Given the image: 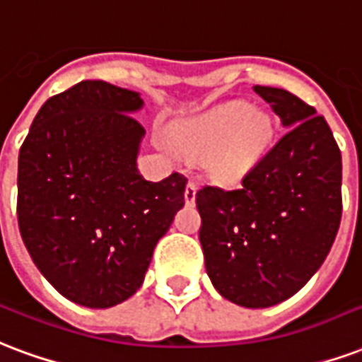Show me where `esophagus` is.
I'll use <instances>...</instances> for the list:
<instances>
[{
  "mask_svg": "<svg viewBox=\"0 0 362 362\" xmlns=\"http://www.w3.org/2000/svg\"><path fill=\"white\" fill-rule=\"evenodd\" d=\"M195 192H197V180H195V178H189L188 184H186V192H184L186 205H194Z\"/></svg>",
  "mask_w": 362,
  "mask_h": 362,
  "instance_id": "obj_1",
  "label": "esophagus"
}]
</instances>
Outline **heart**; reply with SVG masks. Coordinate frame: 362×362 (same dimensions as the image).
Instances as JSON below:
<instances>
[{"label":"heart","mask_w":362,"mask_h":362,"mask_svg":"<svg viewBox=\"0 0 362 362\" xmlns=\"http://www.w3.org/2000/svg\"><path fill=\"white\" fill-rule=\"evenodd\" d=\"M274 122L245 101L216 107L180 130V146L192 155H209L207 167L218 182H235L263 157Z\"/></svg>","instance_id":"heart-1"}]
</instances>
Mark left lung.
<instances>
[{
    "instance_id": "left-lung-1",
    "label": "left lung",
    "mask_w": 362,
    "mask_h": 362,
    "mask_svg": "<svg viewBox=\"0 0 362 362\" xmlns=\"http://www.w3.org/2000/svg\"><path fill=\"white\" fill-rule=\"evenodd\" d=\"M288 130L240 188L203 186L205 269L222 297L247 309L288 299L320 269L341 221V153L328 122L293 93L255 86Z\"/></svg>"
}]
</instances>
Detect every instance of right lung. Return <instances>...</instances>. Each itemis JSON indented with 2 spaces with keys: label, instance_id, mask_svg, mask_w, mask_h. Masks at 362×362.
<instances>
[{
  "label": "right lung",
  "instance_id": "1",
  "mask_svg": "<svg viewBox=\"0 0 362 362\" xmlns=\"http://www.w3.org/2000/svg\"><path fill=\"white\" fill-rule=\"evenodd\" d=\"M140 93L84 80L45 101L18 153L17 218L32 261L74 303L107 309L136 293L188 178L146 180L136 157Z\"/></svg>",
  "mask_w": 362,
  "mask_h": 362
}]
</instances>
